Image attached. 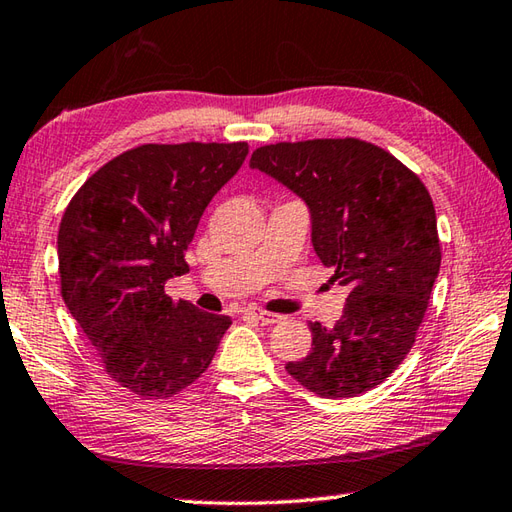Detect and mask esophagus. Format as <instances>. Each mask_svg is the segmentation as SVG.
<instances>
[{
    "mask_svg": "<svg viewBox=\"0 0 512 512\" xmlns=\"http://www.w3.org/2000/svg\"><path fill=\"white\" fill-rule=\"evenodd\" d=\"M245 314L256 318V320H260V322H263V325H276V322H280V316H278V314H271V311L258 309V307H247Z\"/></svg>",
    "mask_w": 512,
    "mask_h": 512,
    "instance_id": "obj_1",
    "label": "esophagus"
}]
</instances>
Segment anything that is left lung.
<instances>
[{
  "label": "left lung",
  "mask_w": 512,
  "mask_h": 512,
  "mask_svg": "<svg viewBox=\"0 0 512 512\" xmlns=\"http://www.w3.org/2000/svg\"><path fill=\"white\" fill-rule=\"evenodd\" d=\"M249 165L307 203L318 258L351 289L336 325L309 322V356L287 373L320 398L371 391L411 351L440 274L429 190L393 154L351 137L263 145Z\"/></svg>",
  "instance_id": "left-lung-1"
}]
</instances>
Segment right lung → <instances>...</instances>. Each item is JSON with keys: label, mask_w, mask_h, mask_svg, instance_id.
I'll return each mask as SVG.
<instances>
[{"label": "right lung", "mask_w": 512, "mask_h": 512, "mask_svg": "<svg viewBox=\"0 0 512 512\" xmlns=\"http://www.w3.org/2000/svg\"><path fill=\"white\" fill-rule=\"evenodd\" d=\"M247 152L245 141L139 145L92 174L61 218V296L106 373L141 398L190 387L232 325L163 287L190 271L198 221Z\"/></svg>", "instance_id": "1"}]
</instances>
